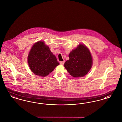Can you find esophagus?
I'll list each match as a JSON object with an SVG mask.
<instances>
[{"instance_id": "1", "label": "esophagus", "mask_w": 122, "mask_h": 122, "mask_svg": "<svg viewBox=\"0 0 122 122\" xmlns=\"http://www.w3.org/2000/svg\"><path fill=\"white\" fill-rule=\"evenodd\" d=\"M64 62H65V61H61V62H60V64H64Z\"/></svg>"}]
</instances>
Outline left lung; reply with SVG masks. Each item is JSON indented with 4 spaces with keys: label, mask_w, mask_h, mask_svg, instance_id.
I'll use <instances>...</instances> for the list:
<instances>
[{
    "label": "left lung",
    "mask_w": 122,
    "mask_h": 122,
    "mask_svg": "<svg viewBox=\"0 0 122 122\" xmlns=\"http://www.w3.org/2000/svg\"><path fill=\"white\" fill-rule=\"evenodd\" d=\"M70 59L64 63V66L70 75L74 77L86 76L92 66V58L86 46L80 44L70 52Z\"/></svg>",
    "instance_id": "left-lung-1"
}]
</instances>
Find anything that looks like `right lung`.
I'll return each instance as SVG.
<instances>
[{
    "label": "right lung",
    "mask_w": 122,
    "mask_h": 122,
    "mask_svg": "<svg viewBox=\"0 0 122 122\" xmlns=\"http://www.w3.org/2000/svg\"><path fill=\"white\" fill-rule=\"evenodd\" d=\"M28 63L31 71L37 76L45 77L59 64L55 56L43 41L35 43L30 51Z\"/></svg>",
    "instance_id": "right-lung-1"
}]
</instances>
